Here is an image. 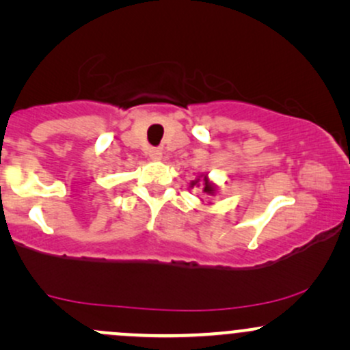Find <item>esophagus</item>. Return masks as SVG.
Segmentation results:
<instances>
[{
  "instance_id": "34e87169",
  "label": "esophagus",
  "mask_w": 350,
  "mask_h": 350,
  "mask_svg": "<svg viewBox=\"0 0 350 350\" xmlns=\"http://www.w3.org/2000/svg\"><path fill=\"white\" fill-rule=\"evenodd\" d=\"M148 156H150V159H152V161H159L163 158V150L161 148H150L148 150Z\"/></svg>"
}]
</instances>
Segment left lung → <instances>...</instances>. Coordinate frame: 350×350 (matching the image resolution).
<instances>
[{"instance_id":"left-lung-1","label":"left lung","mask_w":350,"mask_h":350,"mask_svg":"<svg viewBox=\"0 0 350 350\" xmlns=\"http://www.w3.org/2000/svg\"><path fill=\"white\" fill-rule=\"evenodd\" d=\"M189 187H202V192H206L207 196H215L217 192L215 184L207 178V174H200L194 180H191V183H189Z\"/></svg>"}]
</instances>
